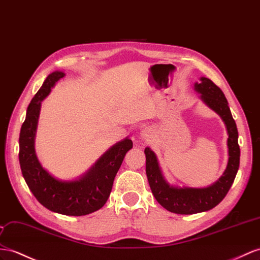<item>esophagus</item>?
<instances>
[{"instance_id":"1","label":"esophagus","mask_w":260,"mask_h":260,"mask_svg":"<svg viewBox=\"0 0 260 260\" xmlns=\"http://www.w3.org/2000/svg\"><path fill=\"white\" fill-rule=\"evenodd\" d=\"M141 137L145 141H149L150 137H151V129L150 128H144L141 132Z\"/></svg>"}]
</instances>
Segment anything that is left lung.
<instances>
[{
  "mask_svg": "<svg viewBox=\"0 0 260 260\" xmlns=\"http://www.w3.org/2000/svg\"><path fill=\"white\" fill-rule=\"evenodd\" d=\"M201 82L194 84V89L201 94L202 101L210 109L222 117L228 128L229 162L223 176L206 188H178L172 187L161 174L155 152L149 147L145 148L146 175L152 194L158 203L166 210L177 214H196L209 211L216 206L228 194L239 167L241 150L238 146V132L236 123L232 116L228 100L218 86L210 79L202 77Z\"/></svg>",
  "mask_w": 260,
  "mask_h": 260,
  "instance_id": "left-lung-1",
  "label": "left lung"
}]
</instances>
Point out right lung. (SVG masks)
I'll list each match as a JSON object with an SVG mask.
<instances>
[{"mask_svg":"<svg viewBox=\"0 0 260 260\" xmlns=\"http://www.w3.org/2000/svg\"><path fill=\"white\" fill-rule=\"evenodd\" d=\"M61 71L50 73L28 105L19 134V165L31 193L46 209L63 215L81 216L100 210L108 201L113 182L133 142L129 138L118 142L99 159L79 180L61 181L46 171L35 152V134L43 100L47 96Z\"/></svg>","mask_w":260,"mask_h":260,"instance_id":"obj_1","label":"right lung"}]
</instances>
